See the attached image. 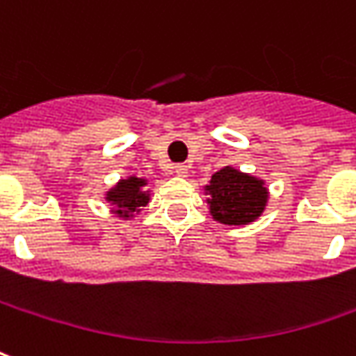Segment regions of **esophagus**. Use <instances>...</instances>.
Listing matches in <instances>:
<instances>
[{
    "label": "esophagus",
    "instance_id": "1",
    "mask_svg": "<svg viewBox=\"0 0 356 356\" xmlns=\"http://www.w3.org/2000/svg\"><path fill=\"white\" fill-rule=\"evenodd\" d=\"M173 171H175V175H179V177H186L188 175V165L186 163H177L173 168Z\"/></svg>",
    "mask_w": 356,
    "mask_h": 356
}]
</instances>
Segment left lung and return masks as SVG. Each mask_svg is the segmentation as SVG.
I'll use <instances>...</instances> for the list:
<instances>
[{
    "instance_id": "left-lung-1",
    "label": "left lung",
    "mask_w": 356,
    "mask_h": 356,
    "mask_svg": "<svg viewBox=\"0 0 356 356\" xmlns=\"http://www.w3.org/2000/svg\"><path fill=\"white\" fill-rule=\"evenodd\" d=\"M208 195L210 213L218 223L225 225H248L258 220L268 206L270 193L264 179L248 175L225 165L216 171L210 183L204 186Z\"/></svg>"
}]
</instances>
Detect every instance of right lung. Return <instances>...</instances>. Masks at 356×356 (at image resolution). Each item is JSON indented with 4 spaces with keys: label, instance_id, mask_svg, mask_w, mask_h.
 Wrapping results in <instances>:
<instances>
[{
    "label": "right lung",
    "instance_id": "right-lung-1",
    "mask_svg": "<svg viewBox=\"0 0 356 356\" xmlns=\"http://www.w3.org/2000/svg\"><path fill=\"white\" fill-rule=\"evenodd\" d=\"M146 185H148V181L136 177V175L119 179L118 185L111 186L106 193V200L113 206L111 212L118 218L131 220L135 213L140 212L143 206L150 202V191H144Z\"/></svg>",
    "mask_w": 356,
    "mask_h": 356
}]
</instances>
